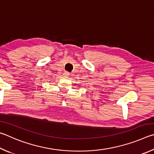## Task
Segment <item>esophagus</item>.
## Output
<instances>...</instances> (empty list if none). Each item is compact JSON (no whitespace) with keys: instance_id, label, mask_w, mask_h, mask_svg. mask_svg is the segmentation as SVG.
Listing matches in <instances>:
<instances>
[{"instance_id":"1","label":"esophagus","mask_w":154,"mask_h":154,"mask_svg":"<svg viewBox=\"0 0 154 154\" xmlns=\"http://www.w3.org/2000/svg\"><path fill=\"white\" fill-rule=\"evenodd\" d=\"M69 76V74L67 72H65L63 73V77L64 78H68Z\"/></svg>"}]
</instances>
